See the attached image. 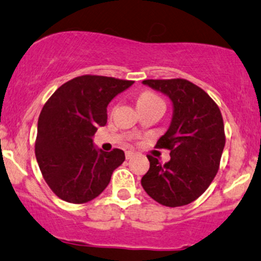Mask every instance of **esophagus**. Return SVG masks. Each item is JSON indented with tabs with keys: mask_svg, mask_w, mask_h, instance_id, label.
<instances>
[{
	"mask_svg": "<svg viewBox=\"0 0 261 261\" xmlns=\"http://www.w3.org/2000/svg\"><path fill=\"white\" fill-rule=\"evenodd\" d=\"M134 155H136V153H134L133 150H127V152H125V158L127 159H132Z\"/></svg>",
	"mask_w": 261,
	"mask_h": 261,
	"instance_id": "esophagus-1",
	"label": "esophagus"
}]
</instances>
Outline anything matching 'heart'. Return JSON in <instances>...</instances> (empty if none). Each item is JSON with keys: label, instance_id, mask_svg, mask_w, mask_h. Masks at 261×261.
Returning <instances> with one entry per match:
<instances>
[{"label": "heart", "instance_id": "heart-1", "mask_svg": "<svg viewBox=\"0 0 261 261\" xmlns=\"http://www.w3.org/2000/svg\"><path fill=\"white\" fill-rule=\"evenodd\" d=\"M159 98L155 96V94L149 93V92H145L139 96L138 98V103H147V102H152V100H158Z\"/></svg>", "mask_w": 261, "mask_h": 261}]
</instances>
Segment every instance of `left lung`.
Instances as JSON below:
<instances>
[{
    "instance_id": "8db88e82",
    "label": "left lung",
    "mask_w": 261,
    "mask_h": 261,
    "mask_svg": "<svg viewBox=\"0 0 261 261\" xmlns=\"http://www.w3.org/2000/svg\"><path fill=\"white\" fill-rule=\"evenodd\" d=\"M143 85L169 97L173 116L156 142L158 148L170 150V161L161 164L148 155L150 167L142 187L162 205H187L208 189L219 169L225 145L220 109L208 93L187 80H145Z\"/></svg>"
}]
</instances>
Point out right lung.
Listing matches in <instances>:
<instances>
[{
	"label": "right lung",
	"mask_w": 261,
	"mask_h": 261,
	"mask_svg": "<svg viewBox=\"0 0 261 261\" xmlns=\"http://www.w3.org/2000/svg\"><path fill=\"white\" fill-rule=\"evenodd\" d=\"M133 81L81 75L62 85L42 108L35 152L44 180L64 201L83 204L107 188L124 162L122 149L103 152L93 143L107 124V107Z\"/></svg>",
	"instance_id": "right-lung-1"
}]
</instances>
